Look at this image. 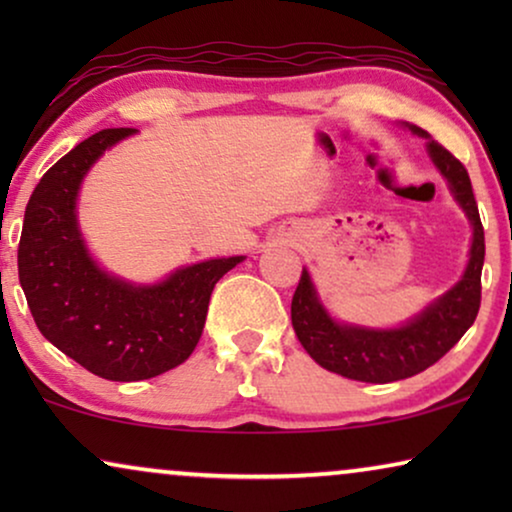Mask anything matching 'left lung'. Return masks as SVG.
I'll list each match as a JSON object with an SVG mask.
<instances>
[{
	"instance_id": "8db88e82",
	"label": "left lung",
	"mask_w": 512,
	"mask_h": 512,
	"mask_svg": "<svg viewBox=\"0 0 512 512\" xmlns=\"http://www.w3.org/2000/svg\"><path fill=\"white\" fill-rule=\"evenodd\" d=\"M419 137H426V151L450 184V191L473 226L471 254L464 277L445 296L431 303L422 314L401 328H363L338 324L319 303L310 272L303 268L291 300V324L305 352L321 368L356 382H396L422 373L457 345L473 326L480 310V277L485 263V228L480 223L471 179L466 167L429 132L408 125Z\"/></svg>"
}]
</instances>
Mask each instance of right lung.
Instances as JSON below:
<instances>
[{"label": "right lung", "mask_w": 512, "mask_h": 512, "mask_svg": "<svg viewBox=\"0 0 512 512\" xmlns=\"http://www.w3.org/2000/svg\"><path fill=\"white\" fill-rule=\"evenodd\" d=\"M132 128L76 144L34 188L18 244V277L34 324L62 354L104 380L137 382L177 368L205 328L214 284L244 256L174 270L158 284L123 282L88 254L76 198L97 158Z\"/></svg>", "instance_id": "right-lung-1"}]
</instances>
